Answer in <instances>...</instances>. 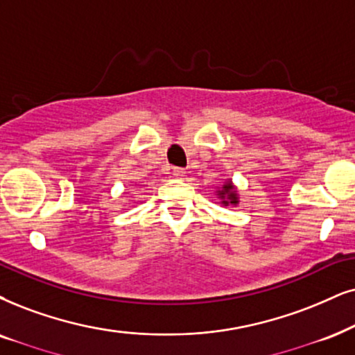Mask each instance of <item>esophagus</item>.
<instances>
[{
  "instance_id": "obj_1",
  "label": "esophagus",
  "mask_w": 355,
  "mask_h": 355,
  "mask_svg": "<svg viewBox=\"0 0 355 355\" xmlns=\"http://www.w3.org/2000/svg\"><path fill=\"white\" fill-rule=\"evenodd\" d=\"M185 173V170L180 168V167H173V175L175 177H182V175Z\"/></svg>"
}]
</instances>
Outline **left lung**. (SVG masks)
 Here are the masks:
<instances>
[{
  "label": "left lung",
  "instance_id": "left-lung-1",
  "mask_svg": "<svg viewBox=\"0 0 355 355\" xmlns=\"http://www.w3.org/2000/svg\"><path fill=\"white\" fill-rule=\"evenodd\" d=\"M234 185L232 183H224L221 190L218 191L219 198H221V203L224 206H236L237 203H239V200H237V195L234 193Z\"/></svg>",
  "mask_w": 355,
  "mask_h": 355
}]
</instances>
